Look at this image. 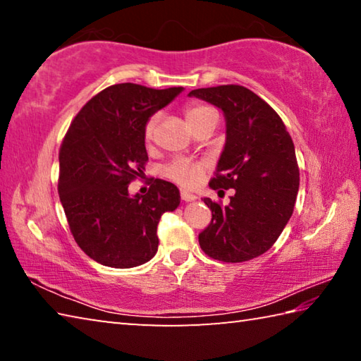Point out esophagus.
Returning a JSON list of instances; mask_svg holds the SVG:
<instances>
[{"mask_svg": "<svg viewBox=\"0 0 361 361\" xmlns=\"http://www.w3.org/2000/svg\"><path fill=\"white\" fill-rule=\"evenodd\" d=\"M180 195H181V200H185V202H192V200L197 199V195H194L188 191H181Z\"/></svg>", "mask_w": 361, "mask_h": 361, "instance_id": "1", "label": "esophagus"}]
</instances>
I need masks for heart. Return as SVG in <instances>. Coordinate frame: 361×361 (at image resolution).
<instances>
[{
  "instance_id": "1",
  "label": "heart",
  "mask_w": 361,
  "mask_h": 361,
  "mask_svg": "<svg viewBox=\"0 0 361 361\" xmlns=\"http://www.w3.org/2000/svg\"><path fill=\"white\" fill-rule=\"evenodd\" d=\"M185 113L189 124H192V122L204 118V116L215 113V109L207 105H202V103H191V105L186 106ZM159 118H161L159 113H154L146 119L145 127H143V137L146 142H151L152 137H154V130L159 124ZM202 172H204L202 162H195V161H191V159H185V157L175 159V161L170 162L169 166L164 169V175H166L167 178L178 183L180 186H185V188L194 186L195 183L199 181L200 176H202Z\"/></svg>"
}]
</instances>
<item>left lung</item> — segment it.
<instances>
[{
	"label": "left lung",
	"mask_w": 361,
	"mask_h": 361,
	"mask_svg": "<svg viewBox=\"0 0 361 361\" xmlns=\"http://www.w3.org/2000/svg\"><path fill=\"white\" fill-rule=\"evenodd\" d=\"M218 106L226 118V143L213 189H235L229 205L204 202L212 221L199 234L200 248L223 262H243L266 253L295 209L299 169L295 145L280 116L243 85L189 92Z\"/></svg>",
	"instance_id": "8db88e82"
}]
</instances>
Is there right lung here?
Listing matches in <instances>:
<instances>
[{
  "mask_svg": "<svg viewBox=\"0 0 361 361\" xmlns=\"http://www.w3.org/2000/svg\"><path fill=\"white\" fill-rule=\"evenodd\" d=\"M183 87L124 82L103 89L73 119L59 152V195L82 252L103 266L127 269L157 252V224L180 205L173 183L154 180L145 195L129 185L143 175L146 119Z\"/></svg>",
  "mask_w": 361,
  "mask_h": 361,
  "instance_id": "obj_1",
  "label": "right lung"
}]
</instances>
